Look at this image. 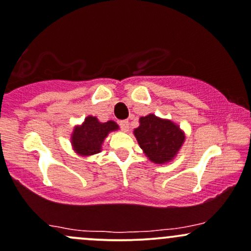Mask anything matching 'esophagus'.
Returning <instances> with one entry per match:
<instances>
[{
	"label": "esophagus",
	"mask_w": 251,
	"mask_h": 251,
	"mask_svg": "<svg viewBox=\"0 0 251 251\" xmlns=\"http://www.w3.org/2000/svg\"><path fill=\"white\" fill-rule=\"evenodd\" d=\"M119 126H120V128L123 131H128V127H130V123H128L127 120H121L120 123H119Z\"/></svg>",
	"instance_id": "1"
}]
</instances>
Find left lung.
<instances>
[{
    "label": "left lung",
    "mask_w": 251,
    "mask_h": 251,
    "mask_svg": "<svg viewBox=\"0 0 251 251\" xmlns=\"http://www.w3.org/2000/svg\"><path fill=\"white\" fill-rule=\"evenodd\" d=\"M139 124V127L134 130V136L149 160L155 163H166L172 160L185 139L179 126L154 114L142 117Z\"/></svg>",
    "instance_id": "1"
}]
</instances>
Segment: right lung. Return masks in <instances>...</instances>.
<instances>
[{
    "label": "right lung",
    "instance_id": "add662e5",
    "mask_svg": "<svg viewBox=\"0 0 251 251\" xmlns=\"http://www.w3.org/2000/svg\"><path fill=\"white\" fill-rule=\"evenodd\" d=\"M118 130L114 121L100 123L97 118L88 117L72 134V146L80 155H94L101 151V146L110 131Z\"/></svg>",
    "mask_w": 251,
    "mask_h": 251
}]
</instances>
